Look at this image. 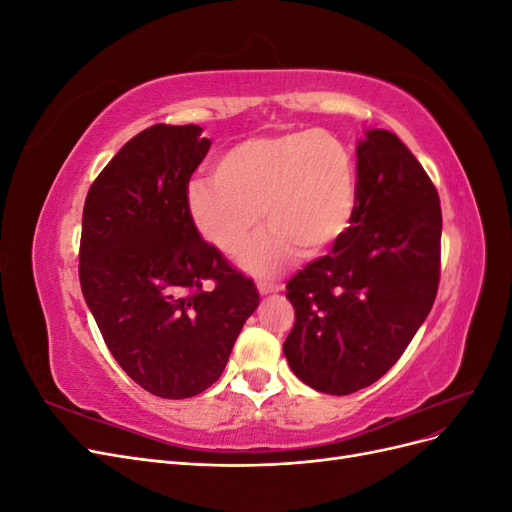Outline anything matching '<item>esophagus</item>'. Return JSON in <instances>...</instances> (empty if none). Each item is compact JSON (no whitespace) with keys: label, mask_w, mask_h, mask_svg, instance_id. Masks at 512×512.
Masks as SVG:
<instances>
[{"label":"esophagus","mask_w":512,"mask_h":512,"mask_svg":"<svg viewBox=\"0 0 512 512\" xmlns=\"http://www.w3.org/2000/svg\"><path fill=\"white\" fill-rule=\"evenodd\" d=\"M284 286L282 284H273V282H258V292L260 294H273L280 292Z\"/></svg>","instance_id":"esophagus-1"}]
</instances>
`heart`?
<instances>
[{"mask_svg": "<svg viewBox=\"0 0 512 512\" xmlns=\"http://www.w3.org/2000/svg\"><path fill=\"white\" fill-rule=\"evenodd\" d=\"M213 181H192L185 205L192 226L215 250L239 254L260 228L269 237L243 254L260 275L299 252L318 258L346 237L356 211V166L348 147L322 130L247 138L211 166Z\"/></svg>", "mask_w": 512, "mask_h": 512, "instance_id": "obj_1", "label": "heart"}]
</instances>
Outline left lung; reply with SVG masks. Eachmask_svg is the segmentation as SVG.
<instances>
[{"instance_id": "1", "label": "left lung", "mask_w": 512, "mask_h": 512, "mask_svg": "<svg viewBox=\"0 0 512 512\" xmlns=\"http://www.w3.org/2000/svg\"><path fill=\"white\" fill-rule=\"evenodd\" d=\"M356 158L350 230L286 284L294 307L288 365L329 395L382 378L425 322L440 284V196L421 162L389 130H367Z\"/></svg>"}]
</instances>
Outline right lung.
Wrapping results in <instances>:
<instances>
[{
    "mask_svg": "<svg viewBox=\"0 0 512 512\" xmlns=\"http://www.w3.org/2000/svg\"><path fill=\"white\" fill-rule=\"evenodd\" d=\"M200 132L194 123L138 132L91 183L83 209L87 307L121 369L164 399L194 397L222 376L260 301L188 215L190 177L211 147Z\"/></svg>",
    "mask_w": 512,
    "mask_h": 512,
    "instance_id": "obj_1",
    "label": "right lung"
}]
</instances>
